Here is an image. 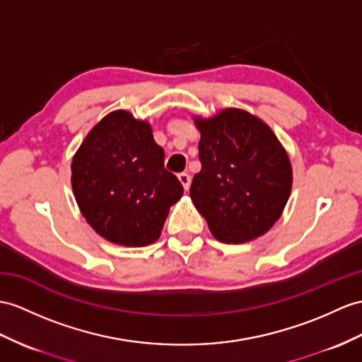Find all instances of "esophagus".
<instances>
[{
  "label": "esophagus",
  "mask_w": 362,
  "mask_h": 362,
  "mask_svg": "<svg viewBox=\"0 0 362 362\" xmlns=\"http://www.w3.org/2000/svg\"><path fill=\"white\" fill-rule=\"evenodd\" d=\"M178 180L181 181L182 187L186 189V190H189V187H190V175L186 173V172H182V173L178 175Z\"/></svg>",
  "instance_id": "34e87169"
}]
</instances>
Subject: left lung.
<instances>
[{
	"instance_id": "1",
	"label": "left lung",
	"mask_w": 362,
	"mask_h": 362,
	"mask_svg": "<svg viewBox=\"0 0 362 362\" xmlns=\"http://www.w3.org/2000/svg\"><path fill=\"white\" fill-rule=\"evenodd\" d=\"M201 170L190 198L218 241L241 244L266 233L292 190V167L278 138L253 115L227 109L197 119Z\"/></svg>"
}]
</instances>
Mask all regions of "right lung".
Wrapping results in <instances>:
<instances>
[{
  "mask_svg": "<svg viewBox=\"0 0 362 362\" xmlns=\"http://www.w3.org/2000/svg\"><path fill=\"white\" fill-rule=\"evenodd\" d=\"M72 187L83 216L110 243L141 247L161 235L182 184L165 170L152 129L129 112L104 117L72 161Z\"/></svg>",
  "mask_w": 362,
  "mask_h": 362,
  "instance_id": "right-lung-1",
  "label": "right lung"
}]
</instances>
